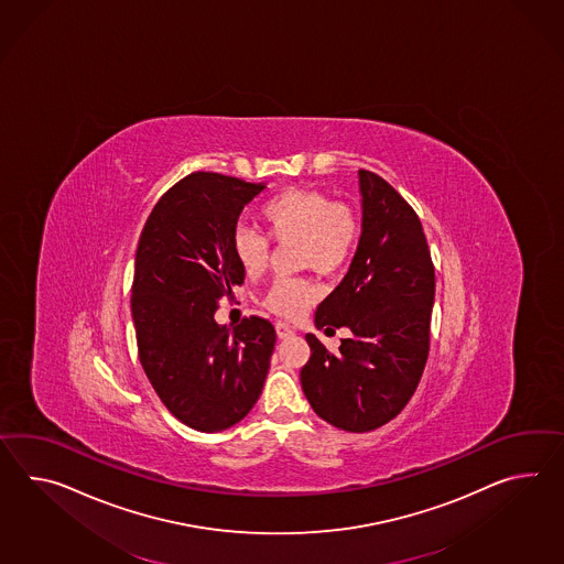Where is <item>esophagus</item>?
I'll return each instance as SVG.
<instances>
[{"mask_svg": "<svg viewBox=\"0 0 564 564\" xmlns=\"http://www.w3.org/2000/svg\"><path fill=\"white\" fill-rule=\"evenodd\" d=\"M293 334H295V330H293L289 324H283V322H279V324H276V336H279V338H283V340H285V338H291Z\"/></svg>", "mask_w": 564, "mask_h": 564, "instance_id": "obj_1", "label": "esophagus"}]
</instances>
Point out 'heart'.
<instances>
[{"instance_id": "b5f03b06", "label": "heart", "mask_w": 564, "mask_h": 564, "mask_svg": "<svg viewBox=\"0 0 564 564\" xmlns=\"http://www.w3.org/2000/svg\"><path fill=\"white\" fill-rule=\"evenodd\" d=\"M267 237L276 245L293 240L297 267H310L319 275H336L355 257L360 240L358 212L346 202H332L328 193L291 187L276 193L259 207ZM234 257L248 276H259L269 264L271 245L262 234L236 228ZM319 300V288L310 276H279L262 295V307L285 319H295Z\"/></svg>"}]
</instances>
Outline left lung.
<instances>
[{"label":"left lung","instance_id":"left-lung-1","mask_svg":"<svg viewBox=\"0 0 564 564\" xmlns=\"http://www.w3.org/2000/svg\"><path fill=\"white\" fill-rule=\"evenodd\" d=\"M362 234L340 285L317 305V328H350L338 352L314 334L302 387L314 412L346 432L391 422L422 379L430 352L434 262L413 207L383 177L358 171Z\"/></svg>","mask_w":564,"mask_h":564}]
</instances>
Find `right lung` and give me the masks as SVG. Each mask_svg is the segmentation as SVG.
Returning <instances> with one entry per match:
<instances>
[{
    "instance_id": "right-lung-1",
    "label": "right lung",
    "mask_w": 564,
    "mask_h": 564,
    "mask_svg": "<svg viewBox=\"0 0 564 564\" xmlns=\"http://www.w3.org/2000/svg\"><path fill=\"white\" fill-rule=\"evenodd\" d=\"M262 189L264 183L195 171L156 202L138 240V358L166 410L199 432L226 430L252 410L275 348V326L264 317L234 328L214 319L221 297L245 283L232 234Z\"/></svg>"
}]
</instances>
